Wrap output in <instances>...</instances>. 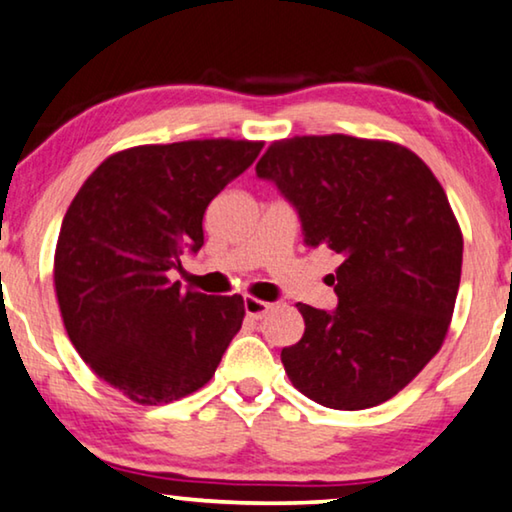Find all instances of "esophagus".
Returning <instances> with one entry per match:
<instances>
[{
  "mask_svg": "<svg viewBox=\"0 0 512 512\" xmlns=\"http://www.w3.org/2000/svg\"><path fill=\"white\" fill-rule=\"evenodd\" d=\"M243 305H246V315L253 317V319H262L266 312L273 310V303L259 301V299H255V296H246V301H243Z\"/></svg>",
  "mask_w": 512,
  "mask_h": 512,
  "instance_id": "esophagus-1",
  "label": "esophagus"
}]
</instances>
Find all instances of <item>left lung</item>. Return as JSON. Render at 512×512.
I'll use <instances>...</instances> for the list:
<instances>
[{
  "instance_id": "8db88e82",
  "label": "left lung",
  "mask_w": 512,
  "mask_h": 512,
  "mask_svg": "<svg viewBox=\"0 0 512 512\" xmlns=\"http://www.w3.org/2000/svg\"><path fill=\"white\" fill-rule=\"evenodd\" d=\"M329 248L338 310L296 303L303 338L282 349L294 388L331 409L391 400L444 345L462 276V230L414 151L352 135L276 140L257 163Z\"/></svg>"
}]
</instances>
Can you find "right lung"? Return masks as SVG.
<instances>
[{
	"instance_id": "add662e5",
	"label": "right lung",
	"mask_w": 512,
	"mask_h": 512,
	"mask_svg": "<svg viewBox=\"0 0 512 512\" xmlns=\"http://www.w3.org/2000/svg\"><path fill=\"white\" fill-rule=\"evenodd\" d=\"M264 142L140 144L103 160L68 207L55 248L64 329L91 372L137 404L202 388L239 333V294L207 296L170 280L204 246L202 218Z\"/></svg>"
}]
</instances>
